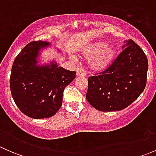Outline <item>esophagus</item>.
Here are the masks:
<instances>
[{"instance_id":"obj_1","label":"esophagus","mask_w":156,"mask_h":156,"mask_svg":"<svg viewBox=\"0 0 156 156\" xmlns=\"http://www.w3.org/2000/svg\"><path fill=\"white\" fill-rule=\"evenodd\" d=\"M76 75L77 77H85L86 73L84 69H76Z\"/></svg>"}]
</instances>
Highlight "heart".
<instances>
[{"instance_id":"heart-1","label":"heart","mask_w":156,"mask_h":156,"mask_svg":"<svg viewBox=\"0 0 156 156\" xmlns=\"http://www.w3.org/2000/svg\"><path fill=\"white\" fill-rule=\"evenodd\" d=\"M81 56L90 59L88 67L91 72L103 73L111 66L115 58L116 50L112 45L97 41L87 45L81 51Z\"/></svg>"}]
</instances>
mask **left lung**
I'll use <instances>...</instances> for the list:
<instances>
[{"label": "left lung", "instance_id": "8db88e82", "mask_svg": "<svg viewBox=\"0 0 156 156\" xmlns=\"http://www.w3.org/2000/svg\"><path fill=\"white\" fill-rule=\"evenodd\" d=\"M124 43L122 52L106 72L88 78L86 98L99 111L124 109L145 89L147 57L133 41L126 40Z\"/></svg>", "mask_w": 156, "mask_h": 156}]
</instances>
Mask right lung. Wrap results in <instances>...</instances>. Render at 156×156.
Listing matches in <instances>:
<instances>
[{"instance_id":"add662e5","label":"right lung","mask_w":156,"mask_h":156,"mask_svg":"<svg viewBox=\"0 0 156 156\" xmlns=\"http://www.w3.org/2000/svg\"><path fill=\"white\" fill-rule=\"evenodd\" d=\"M50 47L51 44L42 41L31 42L12 64L10 81L12 98L20 111L31 119L54 115L62 106L64 89L76 75L75 71L59 67L54 59L42 63V51Z\"/></svg>"}]
</instances>
